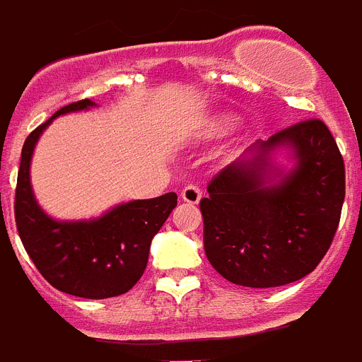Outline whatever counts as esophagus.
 Here are the masks:
<instances>
[{
    "label": "esophagus",
    "instance_id": "34e87169",
    "mask_svg": "<svg viewBox=\"0 0 362 362\" xmlns=\"http://www.w3.org/2000/svg\"><path fill=\"white\" fill-rule=\"evenodd\" d=\"M203 197V192L197 186H187L182 189V201L187 204H199Z\"/></svg>",
    "mask_w": 362,
    "mask_h": 362
}]
</instances>
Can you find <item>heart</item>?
Wrapping results in <instances>:
<instances>
[{"instance_id":"1","label":"heart","mask_w":362,"mask_h":362,"mask_svg":"<svg viewBox=\"0 0 362 362\" xmlns=\"http://www.w3.org/2000/svg\"><path fill=\"white\" fill-rule=\"evenodd\" d=\"M238 116L233 115V112H220V115H214L203 120L197 125L199 133H226L237 124Z\"/></svg>"}]
</instances>
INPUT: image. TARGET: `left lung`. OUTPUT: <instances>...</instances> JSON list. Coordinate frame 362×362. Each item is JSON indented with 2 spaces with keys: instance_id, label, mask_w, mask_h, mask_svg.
I'll return each instance as SVG.
<instances>
[{
  "instance_id": "8db88e82",
  "label": "left lung",
  "mask_w": 362,
  "mask_h": 362,
  "mask_svg": "<svg viewBox=\"0 0 362 362\" xmlns=\"http://www.w3.org/2000/svg\"><path fill=\"white\" fill-rule=\"evenodd\" d=\"M344 197V159L321 120L255 141L201 201L206 257L237 286L300 280L331 246Z\"/></svg>"
}]
</instances>
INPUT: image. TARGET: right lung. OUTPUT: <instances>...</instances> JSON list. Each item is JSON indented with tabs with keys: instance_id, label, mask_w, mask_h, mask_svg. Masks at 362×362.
Returning <instances> with one entry per match:
<instances>
[{
	"instance_id": "1",
	"label": "right lung",
	"mask_w": 362,
	"mask_h": 362,
	"mask_svg": "<svg viewBox=\"0 0 362 362\" xmlns=\"http://www.w3.org/2000/svg\"><path fill=\"white\" fill-rule=\"evenodd\" d=\"M93 107L98 105L90 99L67 105L25 139L14 218L25 252L50 286L75 297L109 298L124 295L141 280L152 238L178 197L170 192L156 199L127 201L88 220H58L42 210L30 175L37 142L52 120Z\"/></svg>"
}]
</instances>
